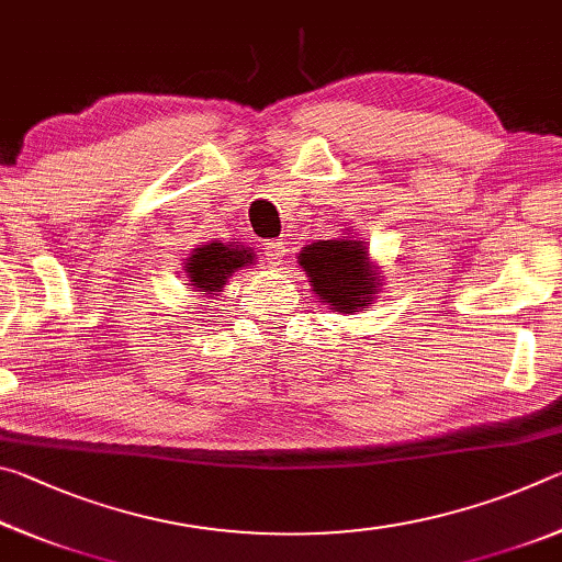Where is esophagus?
I'll use <instances>...</instances> for the list:
<instances>
[{
  "instance_id": "34e87169",
  "label": "esophagus",
  "mask_w": 562,
  "mask_h": 562,
  "mask_svg": "<svg viewBox=\"0 0 562 562\" xmlns=\"http://www.w3.org/2000/svg\"><path fill=\"white\" fill-rule=\"evenodd\" d=\"M288 243L284 240H272V243H265V255H268L270 265H282L284 262V255H288Z\"/></svg>"
}]
</instances>
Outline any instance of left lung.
<instances>
[{
	"label": "left lung",
	"instance_id": "left-lung-1",
	"mask_svg": "<svg viewBox=\"0 0 562 562\" xmlns=\"http://www.w3.org/2000/svg\"><path fill=\"white\" fill-rule=\"evenodd\" d=\"M297 262L310 278L312 292L341 315L372 307L382 292L384 274L369 260L367 243L355 240L349 233L302 247Z\"/></svg>",
	"mask_w": 562,
	"mask_h": 562
}]
</instances>
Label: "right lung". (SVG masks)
I'll return each mask as SVG.
<instances>
[{"mask_svg": "<svg viewBox=\"0 0 562 562\" xmlns=\"http://www.w3.org/2000/svg\"><path fill=\"white\" fill-rule=\"evenodd\" d=\"M252 262L255 252L250 247L211 240L190 252V258L183 262V270L190 290L203 294V297H213V294L223 292V284L233 278V272Z\"/></svg>", "mask_w": 562, "mask_h": 562, "instance_id": "1", "label": "right lung"}]
</instances>
